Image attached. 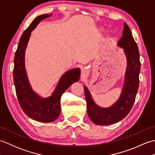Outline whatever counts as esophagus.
Masks as SVG:
<instances>
[{"mask_svg":"<svg viewBox=\"0 0 155 155\" xmlns=\"http://www.w3.org/2000/svg\"><path fill=\"white\" fill-rule=\"evenodd\" d=\"M88 70L86 68H83L82 69V76L83 77H86V76L88 74Z\"/></svg>","mask_w":155,"mask_h":155,"instance_id":"esophagus-1","label":"esophagus"}]
</instances>
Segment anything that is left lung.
Wrapping results in <instances>:
<instances>
[{
  "label": "left lung",
  "instance_id": "left-lung-1",
  "mask_svg": "<svg viewBox=\"0 0 155 155\" xmlns=\"http://www.w3.org/2000/svg\"><path fill=\"white\" fill-rule=\"evenodd\" d=\"M118 45L124 48L128 67L121 96L111 107L103 108L95 104L86 87L84 91L87 105V113L91 120L98 125H108L123 119L129 113L135 101L139 85L140 62L138 46L128 26L124 23V29Z\"/></svg>",
  "mask_w": 155,
  "mask_h": 155
}]
</instances>
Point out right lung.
<instances>
[{"instance_id":"obj_1","label":"right lung","mask_w":155,"mask_h":155,"mask_svg":"<svg viewBox=\"0 0 155 155\" xmlns=\"http://www.w3.org/2000/svg\"><path fill=\"white\" fill-rule=\"evenodd\" d=\"M51 15L37 16L23 32L14 58L13 78L18 103L23 112L32 119L42 123L55 120L61 113V98L64 92L75 82L79 81L81 71L74 68L62 75L57 88L51 97L47 98L39 97L32 91L29 85L25 68V52L31 31L42 20Z\"/></svg>"}]
</instances>
